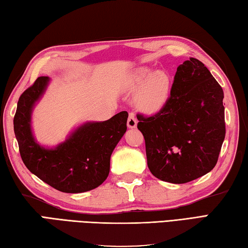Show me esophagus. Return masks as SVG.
<instances>
[{
    "mask_svg": "<svg viewBox=\"0 0 248 248\" xmlns=\"http://www.w3.org/2000/svg\"><path fill=\"white\" fill-rule=\"evenodd\" d=\"M127 126L129 128H135L137 126V119L133 112H130L127 120Z\"/></svg>",
    "mask_w": 248,
    "mask_h": 248,
    "instance_id": "esophagus-1",
    "label": "esophagus"
}]
</instances>
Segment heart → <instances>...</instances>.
<instances>
[{"mask_svg": "<svg viewBox=\"0 0 248 248\" xmlns=\"http://www.w3.org/2000/svg\"><path fill=\"white\" fill-rule=\"evenodd\" d=\"M129 90H140L137 101L139 108L154 113L160 111L170 98V78L163 71L151 72V70L142 68L135 73L129 83Z\"/></svg>", "mask_w": 248, "mask_h": 248, "instance_id": "1", "label": "heart"}]
</instances>
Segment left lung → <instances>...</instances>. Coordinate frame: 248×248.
Masks as SVG:
<instances>
[{"mask_svg":"<svg viewBox=\"0 0 248 248\" xmlns=\"http://www.w3.org/2000/svg\"><path fill=\"white\" fill-rule=\"evenodd\" d=\"M222 99L221 86L199 59L177 68L165 106L151 116L137 114L153 176L186 184L213 170L226 136Z\"/></svg>","mask_w":248,"mask_h":248,"instance_id":"8db88e82","label":"left lung"}]
</instances>
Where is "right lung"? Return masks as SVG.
<instances>
[{"label": "right lung", "mask_w": 248, "mask_h": 248, "mask_svg": "<svg viewBox=\"0 0 248 248\" xmlns=\"http://www.w3.org/2000/svg\"><path fill=\"white\" fill-rule=\"evenodd\" d=\"M48 81V77L37 78L18 100L14 132L20 156L32 174L54 189L66 193L86 192L108 177L111 154L127 129L128 113L122 111L105 122L86 123L57 148H42L32 136L30 120L32 107Z\"/></svg>", "instance_id": "1"}]
</instances>
